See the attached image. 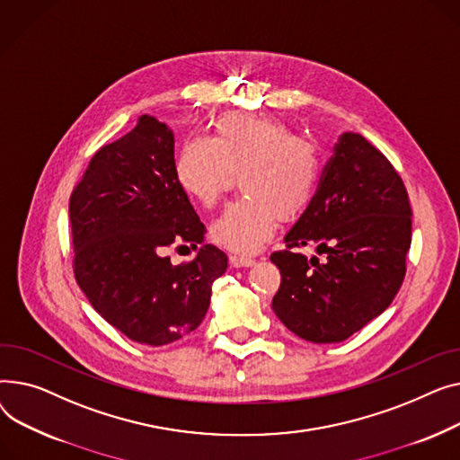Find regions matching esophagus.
<instances>
[{
	"mask_svg": "<svg viewBox=\"0 0 460 460\" xmlns=\"http://www.w3.org/2000/svg\"><path fill=\"white\" fill-rule=\"evenodd\" d=\"M230 263H232V267H251V265H254V260H252V258H247V256L232 254V256H230Z\"/></svg>",
	"mask_w": 460,
	"mask_h": 460,
	"instance_id": "esophagus-1",
	"label": "esophagus"
}]
</instances>
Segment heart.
Instances as JSON below:
<instances>
[{
	"instance_id": "1",
	"label": "heart",
	"mask_w": 460,
	"mask_h": 460,
	"mask_svg": "<svg viewBox=\"0 0 460 460\" xmlns=\"http://www.w3.org/2000/svg\"><path fill=\"white\" fill-rule=\"evenodd\" d=\"M241 174L243 199L228 204L211 223V239L239 254L263 247L280 221L303 213L314 199L319 159L312 143L295 137L280 120L225 115L213 137L181 145L174 176L181 191L209 208Z\"/></svg>"
}]
</instances>
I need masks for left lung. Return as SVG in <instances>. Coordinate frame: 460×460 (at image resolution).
<instances>
[{
	"mask_svg": "<svg viewBox=\"0 0 460 460\" xmlns=\"http://www.w3.org/2000/svg\"><path fill=\"white\" fill-rule=\"evenodd\" d=\"M411 235L412 209L399 174L360 133H343L315 197L284 237L288 251L271 254L282 275L277 317L312 343L347 340L392 305ZM310 244L328 258L288 251Z\"/></svg>",
	"mask_w": 460,
	"mask_h": 460,
	"instance_id": "1",
	"label": "left lung"
}]
</instances>
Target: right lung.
I'll list each match as a JSON object with an SVG mask.
<instances>
[{"instance_id":"1","label":"right lung","mask_w":460,"mask_h":460,"mask_svg":"<svg viewBox=\"0 0 460 460\" xmlns=\"http://www.w3.org/2000/svg\"><path fill=\"white\" fill-rule=\"evenodd\" d=\"M174 133L141 115L119 141L100 148L74 189V273L93 308L133 341L167 345L193 332L226 254L204 245L200 223L174 176ZM185 242L199 254L172 266L164 251Z\"/></svg>"}]
</instances>
